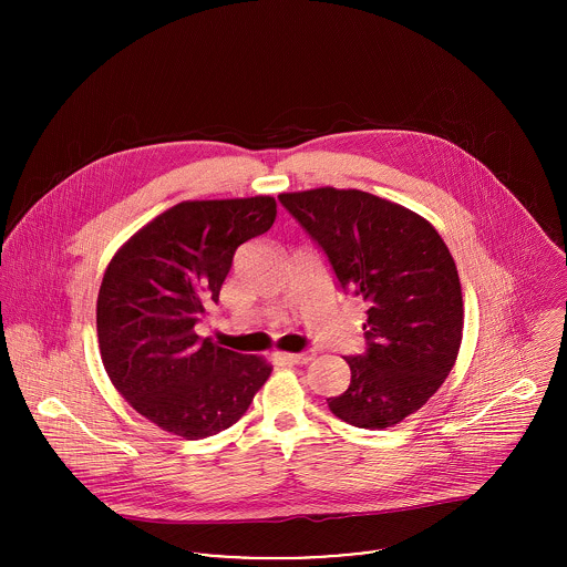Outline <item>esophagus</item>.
I'll return each instance as SVG.
<instances>
[{
    "instance_id": "34e87169",
    "label": "esophagus",
    "mask_w": 567,
    "mask_h": 567,
    "mask_svg": "<svg viewBox=\"0 0 567 567\" xmlns=\"http://www.w3.org/2000/svg\"><path fill=\"white\" fill-rule=\"evenodd\" d=\"M315 351H301V353H279L281 360L290 362V364H308L315 360Z\"/></svg>"
}]
</instances>
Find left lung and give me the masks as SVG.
Here are the masks:
<instances>
[{
    "label": "left lung",
    "mask_w": 567,
    "mask_h": 567,
    "mask_svg": "<svg viewBox=\"0 0 567 567\" xmlns=\"http://www.w3.org/2000/svg\"><path fill=\"white\" fill-rule=\"evenodd\" d=\"M327 255L344 292L367 303L362 355H349V389L329 410L367 430L400 423L450 375L463 338L456 264L436 229L386 198L319 187L279 194Z\"/></svg>",
    "instance_id": "obj_1"
}]
</instances>
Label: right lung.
I'll return each mask as SVG.
<instances>
[{
	"mask_svg": "<svg viewBox=\"0 0 567 567\" xmlns=\"http://www.w3.org/2000/svg\"><path fill=\"white\" fill-rule=\"evenodd\" d=\"M272 196L185 200L124 244L97 292V342L117 393L165 432L187 441L234 425L272 367L200 338L240 244L266 234Z\"/></svg>",
	"mask_w": 567,
	"mask_h": 567,
	"instance_id": "add662e5",
	"label": "right lung"
}]
</instances>
